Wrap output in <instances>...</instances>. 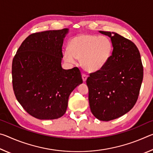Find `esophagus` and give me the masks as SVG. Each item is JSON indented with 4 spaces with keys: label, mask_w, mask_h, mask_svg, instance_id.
I'll return each instance as SVG.
<instances>
[{
    "label": "esophagus",
    "mask_w": 153,
    "mask_h": 153,
    "mask_svg": "<svg viewBox=\"0 0 153 153\" xmlns=\"http://www.w3.org/2000/svg\"><path fill=\"white\" fill-rule=\"evenodd\" d=\"M82 79H83V82H85L86 81V79H87V77H88V76H86V74H82Z\"/></svg>",
    "instance_id": "obj_1"
}]
</instances>
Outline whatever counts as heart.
Masks as SVG:
<instances>
[{
  "label": "heart",
  "instance_id": "b5f03b06",
  "mask_svg": "<svg viewBox=\"0 0 153 153\" xmlns=\"http://www.w3.org/2000/svg\"><path fill=\"white\" fill-rule=\"evenodd\" d=\"M69 50L63 51V58L68 63L73 64L76 58L85 70L94 72L101 69L111 58L113 45L110 38L82 33L69 41Z\"/></svg>",
  "mask_w": 153,
  "mask_h": 153
}]
</instances>
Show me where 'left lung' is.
Masks as SVG:
<instances>
[{
    "label": "left lung",
    "mask_w": 153,
    "mask_h": 153,
    "mask_svg": "<svg viewBox=\"0 0 153 153\" xmlns=\"http://www.w3.org/2000/svg\"><path fill=\"white\" fill-rule=\"evenodd\" d=\"M113 45L111 58L101 69L86 80L92 113L100 121H111L125 115L138 100L143 66L135 44L115 32L99 31Z\"/></svg>",
    "instance_id": "1"
}]
</instances>
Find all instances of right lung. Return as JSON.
Here are the masks:
<instances>
[{"label": "right lung", "instance_id": "1", "mask_svg": "<svg viewBox=\"0 0 153 153\" xmlns=\"http://www.w3.org/2000/svg\"><path fill=\"white\" fill-rule=\"evenodd\" d=\"M69 29L34 33L13 59V88L18 102L33 117L55 120L66 112L71 92L82 84L77 67H61L62 46Z\"/></svg>", "mask_w": 153, "mask_h": 153}]
</instances>
